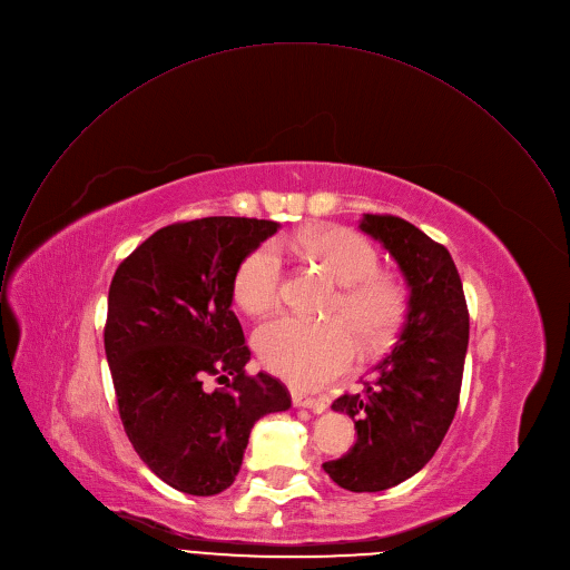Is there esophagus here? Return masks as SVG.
<instances>
[{
    "label": "esophagus",
    "instance_id": "34e87169",
    "mask_svg": "<svg viewBox=\"0 0 570 570\" xmlns=\"http://www.w3.org/2000/svg\"><path fill=\"white\" fill-rule=\"evenodd\" d=\"M292 402H294V406H305V409H312L314 413H321V411H325V406H327V400H323V397H309V395L298 393V391H292Z\"/></svg>",
    "mask_w": 570,
    "mask_h": 570
}]
</instances>
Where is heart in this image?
Masks as SVG:
<instances>
[{"mask_svg": "<svg viewBox=\"0 0 570 570\" xmlns=\"http://www.w3.org/2000/svg\"><path fill=\"white\" fill-rule=\"evenodd\" d=\"M296 249L336 281L338 294L330 307L334 321H307L283 314L263 323L254 334L261 362L294 386L316 389L348 373L362 338L366 351L393 336L404 314V287L380 274L377 249L346 226L305 234ZM285 289V263L274 243L258 245L238 265L234 296L249 314L274 309ZM340 321L336 322L335 318Z\"/></svg>", "mask_w": 570, "mask_h": 570, "instance_id": "obj_1", "label": "heart"}]
</instances>
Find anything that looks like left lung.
<instances>
[{"mask_svg": "<svg viewBox=\"0 0 570 570\" xmlns=\"http://www.w3.org/2000/svg\"><path fill=\"white\" fill-rule=\"evenodd\" d=\"M362 232L380 240L409 283L400 341L334 411L355 420L357 442L325 474L351 492H382L420 472L456 415L470 341L463 283L449 252L411 222L366 213Z\"/></svg>", "mask_w": 570, "mask_h": 570, "instance_id": "obj_1", "label": "left lung"}]
</instances>
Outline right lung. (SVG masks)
I'll use <instances>...</instances> for the list:
<instances>
[{"label": "right lung", "instance_id": "right-lung-1", "mask_svg": "<svg viewBox=\"0 0 570 570\" xmlns=\"http://www.w3.org/2000/svg\"><path fill=\"white\" fill-rule=\"evenodd\" d=\"M276 232L256 217L175 222L111 278L102 336L119 415L141 461L179 492L229 488L254 424L292 406L281 380L247 373L252 351L232 309L240 261ZM208 379L225 386L208 392Z\"/></svg>", "mask_w": 570, "mask_h": 570}]
</instances>
